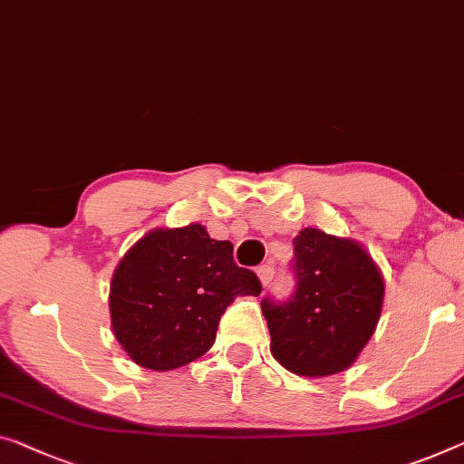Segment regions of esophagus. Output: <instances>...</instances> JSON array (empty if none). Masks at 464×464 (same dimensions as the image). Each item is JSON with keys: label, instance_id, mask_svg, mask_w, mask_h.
<instances>
[{"label": "esophagus", "instance_id": "esophagus-1", "mask_svg": "<svg viewBox=\"0 0 464 464\" xmlns=\"http://www.w3.org/2000/svg\"><path fill=\"white\" fill-rule=\"evenodd\" d=\"M258 276H260V283L262 287H268L273 283V276H275V266L273 265H260L258 266Z\"/></svg>", "mask_w": 464, "mask_h": 464}]
</instances>
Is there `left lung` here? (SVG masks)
Returning <instances> with one entry per match:
<instances>
[{"mask_svg": "<svg viewBox=\"0 0 464 464\" xmlns=\"http://www.w3.org/2000/svg\"><path fill=\"white\" fill-rule=\"evenodd\" d=\"M294 292L260 302L271 352L287 371L327 377L345 371L371 340L383 306V276L356 241L319 229L294 239Z\"/></svg>", "mask_w": 464, "mask_h": 464, "instance_id": "obj_1", "label": "left lung"}]
</instances>
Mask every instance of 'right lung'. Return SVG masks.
Returning <instances> with one entry per match:
<instances>
[{"mask_svg":"<svg viewBox=\"0 0 464 464\" xmlns=\"http://www.w3.org/2000/svg\"><path fill=\"white\" fill-rule=\"evenodd\" d=\"M237 266L231 241L202 225L156 229L124 254L110 285V314L129 358L151 371L189 364L212 348L220 316L237 295H260Z\"/></svg>","mask_w":464,"mask_h":464,"instance_id":"1","label":"right lung"}]
</instances>
